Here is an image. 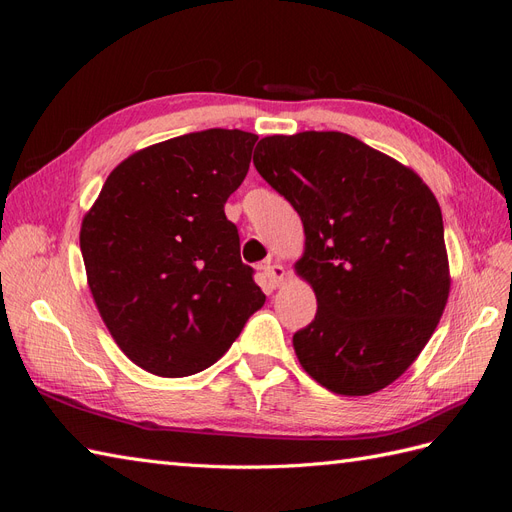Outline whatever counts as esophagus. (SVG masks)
Instances as JSON below:
<instances>
[{"instance_id":"34e87169","label":"esophagus","mask_w":512,"mask_h":512,"mask_svg":"<svg viewBox=\"0 0 512 512\" xmlns=\"http://www.w3.org/2000/svg\"><path fill=\"white\" fill-rule=\"evenodd\" d=\"M262 275H265V280L271 288H277L286 277V269L280 265V262H267L265 267H262Z\"/></svg>"}]
</instances>
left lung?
<instances>
[{
  "instance_id": "1",
  "label": "left lung",
  "mask_w": 512,
  "mask_h": 512,
  "mask_svg": "<svg viewBox=\"0 0 512 512\" xmlns=\"http://www.w3.org/2000/svg\"><path fill=\"white\" fill-rule=\"evenodd\" d=\"M254 166L301 215L297 273L316 318L292 335L303 369L337 395H371L416 361L451 275L436 196L412 168L344 132L267 136Z\"/></svg>"
}]
</instances>
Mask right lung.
Wrapping results in <instances>:
<instances>
[{"label": "right lung", "instance_id": "right-lung-1", "mask_svg": "<svg viewBox=\"0 0 512 512\" xmlns=\"http://www.w3.org/2000/svg\"><path fill=\"white\" fill-rule=\"evenodd\" d=\"M258 136L211 128L123 160L81 226L87 284L117 346L162 378L213 365L265 294L224 205Z\"/></svg>", "mask_w": 512, "mask_h": 512}]
</instances>
